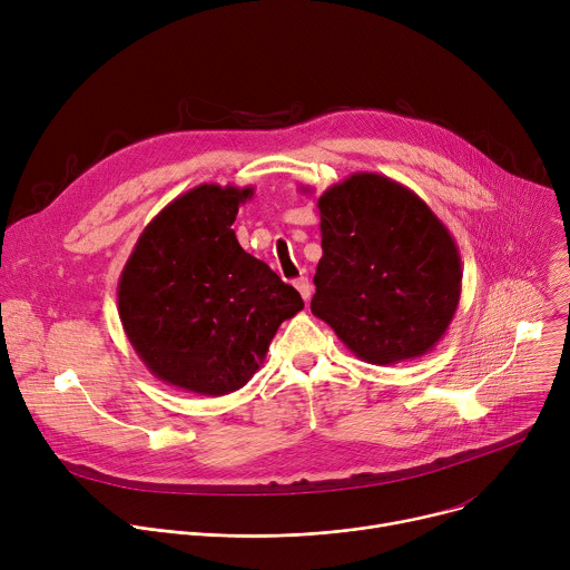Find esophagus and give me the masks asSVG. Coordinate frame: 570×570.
I'll list each match as a JSON object with an SVG mask.
<instances>
[{
	"instance_id": "1",
	"label": "esophagus",
	"mask_w": 570,
	"mask_h": 570,
	"mask_svg": "<svg viewBox=\"0 0 570 570\" xmlns=\"http://www.w3.org/2000/svg\"><path fill=\"white\" fill-rule=\"evenodd\" d=\"M294 287L298 289V294L303 296V301H305V303L312 298V283H309L307 278H303V276H301V278H296V281H294Z\"/></svg>"
}]
</instances>
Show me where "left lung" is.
<instances>
[{
	"label": "left lung",
	"instance_id": "8db88e82",
	"mask_svg": "<svg viewBox=\"0 0 570 570\" xmlns=\"http://www.w3.org/2000/svg\"><path fill=\"white\" fill-rule=\"evenodd\" d=\"M317 208L324 256L314 317L368 364L432 351L462 294L460 248L444 222L410 187L375 171L331 185Z\"/></svg>",
	"mask_w": 570,
	"mask_h": 570
}]
</instances>
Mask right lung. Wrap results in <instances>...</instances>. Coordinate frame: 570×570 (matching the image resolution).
Wrapping results in <instances>:
<instances>
[{
	"label": "right lung",
	"instance_id": "1",
	"mask_svg": "<svg viewBox=\"0 0 570 570\" xmlns=\"http://www.w3.org/2000/svg\"><path fill=\"white\" fill-rule=\"evenodd\" d=\"M250 197L253 185L187 189L147 224L121 269V328L165 385L199 396L242 390L278 326L303 309L230 228Z\"/></svg>",
	"mask_w": 570,
	"mask_h": 570
}]
</instances>
